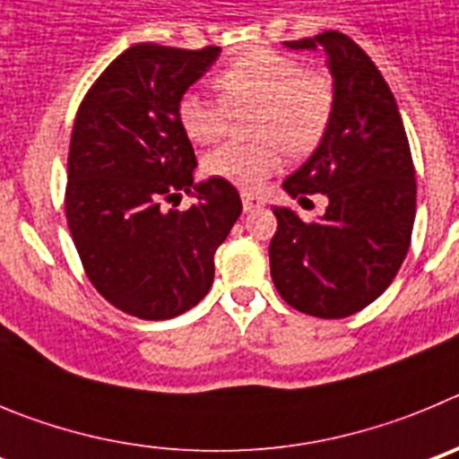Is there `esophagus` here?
I'll list each match as a JSON object with an SVG mask.
<instances>
[{
	"mask_svg": "<svg viewBox=\"0 0 459 459\" xmlns=\"http://www.w3.org/2000/svg\"><path fill=\"white\" fill-rule=\"evenodd\" d=\"M241 200H243V211H257L264 206V200H259V197H255V195L250 193H243Z\"/></svg>",
	"mask_w": 459,
	"mask_h": 459,
	"instance_id": "obj_1",
	"label": "esophagus"
}]
</instances>
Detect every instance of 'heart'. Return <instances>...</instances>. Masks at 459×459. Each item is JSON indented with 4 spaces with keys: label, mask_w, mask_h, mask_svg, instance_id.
Returning a JSON list of instances; mask_svg holds the SVG:
<instances>
[{
    "label": "heart",
    "mask_w": 459,
    "mask_h": 459,
    "mask_svg": "<svg viewBox=\"0 0 459 459\" xmlns=\"http://www.w3.org/2000/svg\"><path fill=\"white\" fill-rule=\"evenodd\" d=\"M221 99L186 91L179 124L195 144H213L230 131L232 115H248L255 142H230L204 156V172L255 193L282 168L285 149L306 156L326 135L333 117V82L319 71L273 50L238 56L216 78Z\"/></svg>",
    "instance_id": "obj_1"
}]
</instances>
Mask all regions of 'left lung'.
Wrapping results in <instances>:
<instances>
[{
    "label": "left lung",
    "mask_w": 459,
    "mask_h": 459,
    "mask_svg": "<svg viewBox=\"0 0 459 459\" xmlns=\"http://www.w3.org/2000/svg\"><path fill=\"white\" fill-rule=\"evenodd\" d=\"M285 46L324 52L333 78V117L282 188L299 202L322 193L328 206L315 222L273 206L271 278L296 310L350 317L384 294L407 257L416 218L411 152L386 80L350 36L324 31Z\"/></svg>",
    "instance_id": "left-lung-1"
}]
</instances>
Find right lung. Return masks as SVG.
Masks as SVG:
<instances>
[{"label": "right lung", "mask_w": 459, "mask_h": 459, "mask_svg": "<svg viewBox=\"0 0 459 459\" xmlns=\"http://www.w3.org/2000/svg\"><path fill=\"white\" fill-rule=\"evenodd\" d=\"M221 48L137 43L89 89L73 124L66 221L91 285L140 319H172L202 301L213 255L241 216L227 181L195 184L193 144L179 99L213 66ZM193 194L188 212L163 201Z\"/></svg>", "instance_id": "right-lung-1"}]
</instances>
